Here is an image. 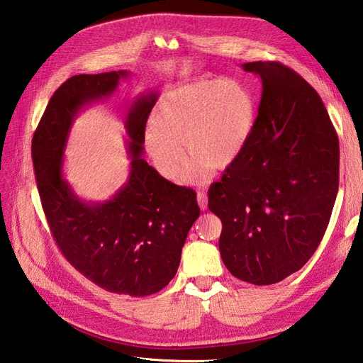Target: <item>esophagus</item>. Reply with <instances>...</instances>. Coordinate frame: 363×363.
Listing matches in <instances>:
<instances>
[{
	"label": "esophagus",
	"mask_w": 363,
	"mask_h": 363,
	"mask_svg": "<svg viewBox=\"0 0 363 363\" xmlns=\"http://www.w3.org/2000/svg\"><path fill=\"white\" fill-rule=\"evenodd\" d=\"M196 201H199V206H200L201 211H206V208H207V195H206V192L200 191L199 195H196Z\"/></svg>",
	"instance_id": "esophagus-1"
}]
</instances>
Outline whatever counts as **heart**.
Listing matches in <instances>:
<instances>
[{
	"instance_id": "heart-1",
	"label": "heart",
	"mask_w": 363,
	"mask_h": 363,
	"mask_svg": "<svg viewBox=\"0 0 363 363\" xmlns=\"http://www.w3.org/2000/svg\"><path fill=\"white\" fill-rule=\"evenodd\" d=\"M256 123V103L247 87L232 79L199 80L164 95L144 131V145L162 177L206 180L213 169L235 163ZM184 142V152L181 145Z\"/></svg>"
}]
</instances>
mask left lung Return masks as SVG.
Wrapping results in <instances>:
<instances>
[{"mask_svg":"<svg viewBox=\"0 0 363 363\" xmlns=\"http://www.w3.org/2000/svg\"><path fill=\"white\" fill-rule=\"evenodd\" d=\"M262 80L244 151L208 189L227 269L257 286L301 269L323 240L339 188V140L320 95L279 62L244 63Z\"/></svg>","mask_w":363,"mask_h":363,"instance_id":"1","label":"left lung"}]
</instances>
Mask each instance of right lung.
<instances>
[{"label":"right lung","mask_w":363,"mask_h":363,"mask_svg":"<svg viewBox=\"0 0 363 363\" xmlns=\"http://www.w3.org/2000/svg\"><path fill=\"white\" fill-rule=\"evenodd\" d=\"M127 71L80 74L54 92L31 142L43 212L71 265L98 286L130 296L163 289L174 279L182 248L200 216L196 194L142 159L148 115L157 92L139 96L125 119L130 175L111 200L86 203L63 179V152L83 107L111 96Z\"/></svg>","instance_id":"right-lung-1"}]
</instances>
